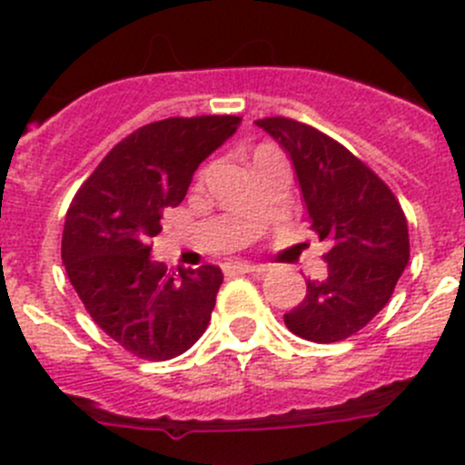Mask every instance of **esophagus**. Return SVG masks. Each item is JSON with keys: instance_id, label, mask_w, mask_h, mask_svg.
Segmentation results:
<instances>
[{"instance_id": "esophagus-1", "label": "esophagus", "mask_w": 465, "mask_h": 465, "mask_svg": "<svg viewBox=\"0 0 465 465\" xmlns=\"http://www.w3.org/2000/svg\"><path fill=\"white\" fill-rule=\"evenodd\" d=\"M232 270L238 272V274H262V272H265V267L252 265V262H233Z\"/></svg>"}]
</instances>
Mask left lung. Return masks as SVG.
Masks as SVG:
<instances>
[{
  "label": "left lung",
  "mask_w": 465,
  "mask_h": 465,
  "mask_svg": "<svg viewBox=\"0 0 465 465\" xmlns=\"http://www.w3.org/2000/svg\"><path fill=\"white\" fill-rule=\"evenodd\" d=\"M256 125L285 150L311 229L331 242L326 276L306 281V297L285 312V326L317 344L346 340L387 306L410 261L405 213L376 173L328 134L285 116Z\"/></svg>",
  "instance_id": "obj_1"
}]
</instances>
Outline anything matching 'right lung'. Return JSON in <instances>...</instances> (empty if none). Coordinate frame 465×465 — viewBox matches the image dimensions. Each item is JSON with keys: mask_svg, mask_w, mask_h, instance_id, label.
I'll list each match as a JSON object with an SVG mask.
<instances>
[{"mask_svg": "<svg viewBox=\"0 0 465 465\" xmlns=\"http://www.w3.org/2000/svg\"><path fill=\"white\" fill-rule=\"evenodd\" d=\"M241 125V116L154 121L105 154L78 189L63 232V262L89 317L133 355L171 360L206 331L223 272L166 274L150 259L166 209L193 173Z\"/></svg>", "mask_w": 465, "mask_h": 465, "instance_id": "obj_1", "label": "right lung"}]
</instances>
